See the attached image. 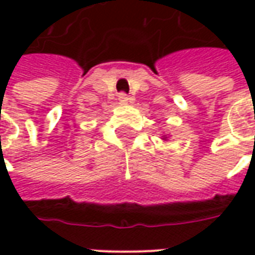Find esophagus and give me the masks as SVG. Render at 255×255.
<instances>
[{
  "label": "esophagus",
  "instance_id": "1",
  "mask_svg": "<svg viewBox=\"0 0 255 255\" xmlns=\"http://www.w3.org/2000/svg\"><path fill=\"white\" fill-rule=\"evenodd\" d=\"M119 101H120V104H128L129 97H128L127 94H124V93H120V94H119Z\"/></svg>",
  "mask_w": 255,
  "mask_h": 255
}]
</instances>
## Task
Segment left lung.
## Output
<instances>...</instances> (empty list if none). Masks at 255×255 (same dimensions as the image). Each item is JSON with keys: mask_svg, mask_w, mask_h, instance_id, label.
<instances>
[{"mask_svg": "<svg viewBox=\"0 0 255 255\" xmlns=\"http://www.w3.org/2000/svg\"><path fill=\"white\" fill-rule=\"evenodd\" d=\"M164 139H165V138H164Z\"/></svg>", "mask_w": 255, "mask_h": 255, "instance_id": "8db88e82", "label": "left lung"}]
</instances>
